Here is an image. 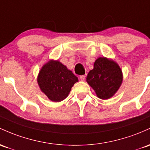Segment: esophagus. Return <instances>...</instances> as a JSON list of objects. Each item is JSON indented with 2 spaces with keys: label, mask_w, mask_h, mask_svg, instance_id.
I'll use <instances>...</instances> for the list:
<instances>
[{
  "label": "esophagus",
  "mask_w": 150,
  "mask_h": 150,
  "mask_svg": "<svg viewBox=\"0 0 150 150\" xmlns=\"http://www.w3.org/2000/svg\"><path fill=\"white\" fill-rule=\"evenodd\" d=\"M80 79L82 80V81H84L85 80V75H80Z\"/></svg>",
  "instance_id": "esophagus-1"
}]
</instances>
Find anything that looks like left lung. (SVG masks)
Masks as SVG:
<instances>
[{"instance_id": "1", "label": "left lung", "mask_w": 150, "mask_h": 150, "mask_svg": "<svg viewBox=\"0 0 150 150\" xmlns=\"http://www.w3.org/2000/svg\"><path fill=\"white\" fill-rule=\"evenodd\" d=\"M122 72L118 64L107 57H98L86 81L100 99L107 100L116 93L122 83Z\"/></svg>"}]
</instances>
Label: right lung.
Wrapping results in <instances>:
<instances>
[{
	"label": "right lung",
	"mask_w": 150,
	"mask_h": 150,
	"mask_svg": "<svg viewBox=\"0 0 150 150\" xmlns=\"http://www.w3.org/2000/svg\"><path fill=\"white\" fill-rule=\"evenodd\" d=\"M78 79L58 60H50L39 72L38 83L41 91L52 102H60L68 96Z\"/></svg>",
	"instance_id": "add662e5"
}]
</instances>
